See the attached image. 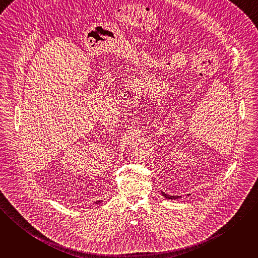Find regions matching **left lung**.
<instances>
[{
	"label": "left lung",
	"instance_id": "8db88e82",
	"mask_svg": "<svg viewBox=\"0 0 258 258\" xmlns=\"http://www.w3.org/2000/svg\"><path fill=\"white\" fill-rule=\"evenodd\" d=\"M161 193H162V196H164L166 199L175 200V199H179V198H181V196H171V195H168V194H166V193H164V192H162V191H161Z\"/></svg>",
	"mask_w": 258,
	"mask_h": 258
}]
</instances>
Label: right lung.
Listing matches in <instances>:
<instances>
[{"label": "right lung", "mask_w": 258, "mask_h": 258, "mask_svg": "<svg viewBox=\"0 0 258 258\" xmlns=\"http://www.w3.org/2000/svg\"><path fill=\"white\" fill-rule=\"evenodd\" d=\"M100 202H101V201H97V203H100Z\"/></svg>", "instance_id": "add662e5"}]
</instances>
